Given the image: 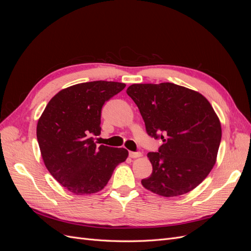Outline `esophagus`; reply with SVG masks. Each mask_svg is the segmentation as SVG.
Instances as JSON below:
<instances>
[{
    "mask_svg": "<svg viewBox=\"0 0 251 251\" xmlns=\"http://www.w3.org/2000/svg\"><path fill=\"white\" fill-rule=\"evenodd\" d=\"M128 155H130L131 158H139V157L142 156L140 151H137V153H136V151H130V154H128Z\"/></svg>",
    "mask_w": 251,
    "mask_h": 251,
    "instance_id": "1",
    "label": "esophagus"
}]
</instances>
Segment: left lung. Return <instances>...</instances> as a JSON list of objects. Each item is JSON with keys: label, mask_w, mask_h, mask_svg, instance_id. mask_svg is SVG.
Here are the masks:
<instances>
[{"label": "left lung", "mask_w": 251, "mask_h": 251, "mask_svg": "<svg viewBox=\"0 0 251 251\" xmlns=\"http://www.w3.org/2000/svg\"><path fill=\"white\" fill-rule=\"evenodd\" d=\"M137 104L150 136L163 141L150 151L153 166L141 184L162 197L193 191L207 177L217 161L221 123L201 93L172 82L134 83L126 90Z\"/></svg>", "instance_id": "left-lung-1"}]
</instances>
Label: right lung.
Segmentation results:
<instances>
[{"label":"right lung","instance_id":"1","mask_svg":"<svg viewBox=\"0 0 251 251\" xmlns=\"http://www.w3.org/2000/svg\"><path fill=\"white\" fill-rule=\"evenodd\" d=\"M126 83L96 80L60 90L42 113L36 126L43 161L58 183L75 195L100 192L116 166L126 160L123 148H96L101 108Z\"/></svg>","mask_w":251,"mask_h":251}]
</instances>
